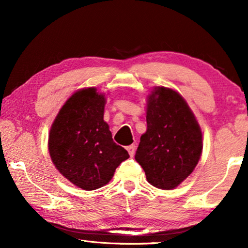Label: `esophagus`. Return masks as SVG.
<instances>
[{
	"label": "esophagus",
	"instance_id": "obj_1",
	"mask_svg": "<svg viewBox=\"0 0 248 248\" xmlns=\"http://www.w3.org/2000/svg\"><path fill=\"white\" fill-rule=\"evenodd\" d=\"M126 149H127L128 154H130L131 157H133L134 154H135V144H131V145H128V147H127Z\"/></svg>",
	"mask_w": 248,
	"mask_h": 248
}]
</instances>
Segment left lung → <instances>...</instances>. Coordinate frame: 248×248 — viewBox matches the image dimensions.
<instances>
[{"label":"left lung","mask_w":248,"mask_h":248,"mask_svg":"<svg viewBox=\"0 0 248 248\" xmlns=\"http://www.w3.org/2000/svg\"><path fill=\"white\" fill-rule=\"evenodd\" d=\"M202 149L201 127L182 94L155 87L147 97V131L135 154L147 181L160 189L176 188L194 170Z\"/></svg>","instance_id":"obj_1"}]
</instances>
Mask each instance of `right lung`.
Here are the masks:
<instances>
[{"label": "right lung", "mask_w": 248, "mask_h": 248, "mask_svg": "<svg viewBox=\"0 0 248 248\" xmlns=\"http://www.w3.org/2000/svg\"><path fill=\"white\" fill-rule=\"evenodd\" d=\"M105 105L106 94L94 87L77 90L60 109L48 134L55 168L84 191L108 184L121 162L130 157L113 141L104 121Z\"/></svg>", "instance_id": "obj_1"}]
</instances>
